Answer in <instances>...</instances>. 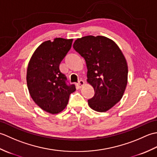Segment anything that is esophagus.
<instances>
[{"label": "esophagus", "mask_w": 157, "mask_h": 157, "mask_svg": "<svg viewBox=\"0 0 157 157\" xmlns=\"http://www.w3.org/2000/svg\"><path fill=\"white\" fill-rule=\"evenodd\" d=\"M84 84H85L84 81L80 80V81H79V82L78 83V84H77V86H78V88H82L83 87V86H84Z\"/></svg>", "instance_id": "34e87169"}]
</instances>
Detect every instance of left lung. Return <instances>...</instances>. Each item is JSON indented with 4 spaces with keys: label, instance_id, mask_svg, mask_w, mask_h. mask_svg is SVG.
Returning a JSON list of instances; mask_svg holds the SVG:
<instances>
[{
    "label": "left lung",
    "instance_id": "obj_1",
    "mask_svg": "<svg viewBox=\"0 0 157 157\" xmlns=\"http://www.w3.org/2000/svg\"><path fill=\"white\" fill-rule=\"evenodd\" d=\"M73 47L84 58L87 82L94 89L88 105L97 112L109 111L121 99L128 84V64L122 51L111 39L102 36L78 38Z\"/></svg>",
    "mask_w": 157,
    "mask_h": 157
}]
</instances>
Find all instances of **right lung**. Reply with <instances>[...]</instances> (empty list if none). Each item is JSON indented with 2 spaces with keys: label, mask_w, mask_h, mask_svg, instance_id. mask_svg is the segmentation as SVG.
Listing matches in <instances>:
<instances>
[{
  "label": "right lung",
  "mask_w": 157,
  "mask_h": 157,
  "mask_svg": "<svg viewBox=\"0 0 157 157\" xmlns=\"http://www.w3.org/2000/svg\"><path fill=\"white\" fill-rule=\"evenodd\" d=\"M72 42L73 39L61 38L45 41L36 49L28 63L26 80L29 94L40 108L51 114L61 112L76 90L74 84H66V77L59 69Z\"/></svg>",
  "instance_id": "1"
}]
</instances>
